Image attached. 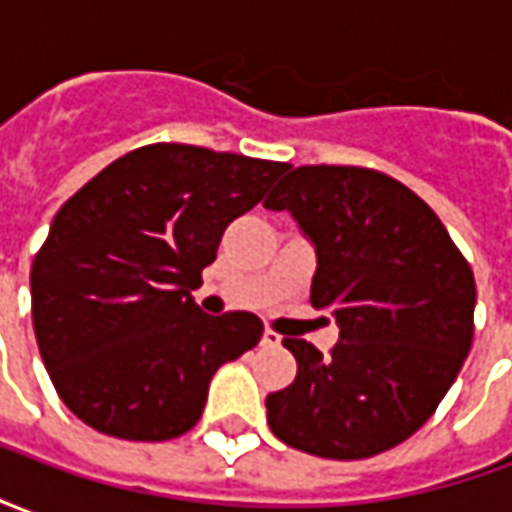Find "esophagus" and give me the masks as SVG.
<instances>
[{
    "label": "esophagus",
    "mask_w": 512,
    "mask_h": 512,
    "mask_svg": "<svg viewBox=\"0 0 512 512\" xmlns=\"http://www.w3.org/2000/svg\"><path fill=\"white\" fill-rule=\"evenodd\" d=\"M260 343L266 345V348H277V345H282V337H279L277 332H271V329H266V332H263V340H260Z\"/></svg>",
    "instance_id": "obj_1"
}]
</instances>
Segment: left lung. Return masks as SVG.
Listing matches in <instances>:
<instances>
[{
  "label": "left lung",
  "instance_id": "1",
  "mask_svg": "<svg viewBox=\"0 0 512 512\" xmlns=\"http://www.w3.org/2000/svg\"><path fill=\"white\" fill-rule=\"evenodd\" d=\"M268 211H288L315 249L310 301L340 326L332 356L285 337L293 384L266 397L279 441L356 461L417 433L472 348L474 277L439 216L384 172L296 167Z\"/></svg>",
  "mask_w": 512,
  "mask_h": 512
}]
</instances>
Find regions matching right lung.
<instances>
[{"mask_svg": "<svg viewBox=\"0 0 512 512\" xmlns=\"http://www.w3.org/2000/svg\"><path fill=\"white\" fill-rule=\"evenodd\" d=\"M279 161L194 145H147L62 205L32 263V323L62 403L128 441L197 425L213 373L255 348L252 312L219 318L191 290L227 224L263 200Z\"/></svg>", "mask_w": 512, "mask_h": 512, "instance_id": "1", "label": "right lung"}]
</instances>
